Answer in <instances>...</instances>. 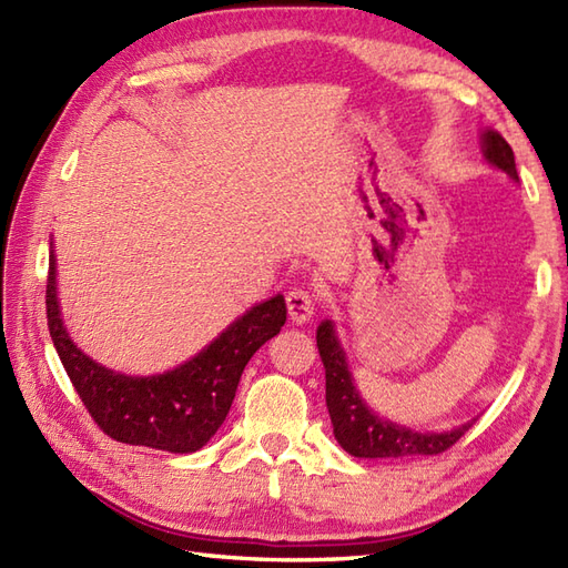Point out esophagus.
<instances>
[{"mask_svg":"<svg viewBox=\"0 0 568 568\" xmlns=\"http://www.w3.org/2000/svg\"><path fill=\"white\" fill-rule=\"evenodd\" d=\"M317 310V293L312 287L305 285H295L287 291V312H291L293 322L303 324L307 322Z\"/></svg>","mask_w":568,"mask_h":568,"instance_id":"1","label":"esophagus"}]
</instances>
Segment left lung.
Segmentation results:
<instances>
[{"instance_id": "8db88e82", "label": "left lung", "mask_w": 568, "mask_h": 568, "mask_svg": "<svg viewBox=\"0 0 568 568\" xmlns=\"http://www.w3.org/2000/svg\"><path fill=\"white\" fill-rule=\"evenodd\" d=\"M484 153L488 163L500 168L517 180L515 155L510 143L498 131L484 134ZM317 348L327 376V409L334 425V437L342 449L358 458H409V456H434L442 454L464 437L474 422L456 427L452 432H415L397 422L378 417L361 400L356 385L348 373L346 358L339 342H336L334 324L324 320L317 327Z\"/></svg>"}]
</instances>
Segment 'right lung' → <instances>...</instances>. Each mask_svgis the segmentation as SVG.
Returning a JSON list of instances; mask_svg holds the SVG:
<instances>
[{
    "label": "right lung",
    "instance_id": "1",
    "mask_svg": "<svg viewBox=\"0 0 568 568\" xmlns=\"http://www.w3.org/2000/svg\"><path fill=\"white\" fill-rule=\"evenodd\" d=\"M285 312L283 295H275L251 307L197 356L173 371L126 376L94 364L70 342L58 310L53 251L48 263L45 317L60 364L90 417L106 437L122 444L173 454L202 449L226 419L248 358L281 332Z\"/></svg>",
    "mask_w": 568,
    "mask_h": 568
}]
</instances>
